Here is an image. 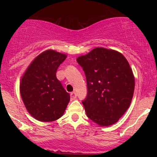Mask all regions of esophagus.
Returning <instances> with one entry per match:
<instances>
[{"mask_svg":"<svg viewBox=\"0 0 157 157\" xmlns=\"http://www.w3.org/2000/svg\"><path fill=\"white\" fill-rule=\"evenodd\" d=\"M70 96H71V100H75V99L77 98L76 92H75V91H73V92H71V94H70Z\"/></svg>","mask_w":157,"mask_h":157,"instance_id":"1","label":"esophagus"}]
</instances>
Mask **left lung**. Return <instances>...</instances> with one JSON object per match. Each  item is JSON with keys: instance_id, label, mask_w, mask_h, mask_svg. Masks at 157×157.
Wrapping results in <instances>:
<instances>
[{"instance_id": "left-lung-1", "label": "left lung", "mask_w": 157, "mask_h": 157, "mask_svg": "<svg viewBox=\"0 0 157 157\" xmlns=\"http://www.w3.org/2000/svg\"><path fill=\"white\" fill-rule=\"evenodd\" d=\"M86 77L82 101L86 115L100 126L116 123L131 105L135 80L128 60L119 52L95 48L77 58Z\"/></svg>"}]
</instances>
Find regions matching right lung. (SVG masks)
Instances as JSON below:
<instances>
[{"label": "right lung", "instance_id": "right-lung-1", "mask_svg": "<svg viewBox=\"0 0 157 157\" xmlns=\"http://www.w3.org/2000/svg\"><path fill=\"white\" fill-rule=\"evenodd\" d=\"M67 55L46 50L34 59L20 82L21 98L28 112L40 122H52L63 115L70 95L57 79L56 71Z\"/></svg>", "mask_w": 157, "mask_h": 157}]
</instances>
